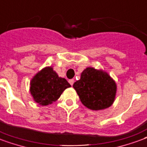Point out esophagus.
I'll list each match as a JSON object with an SVG mask.
<instances>
[{
    "label": "esophagus",
    "mask_w": 147,
    "mask_h": 147,
    "mask_svg": "<svg viewBox=\"0 0 147 147\" xmlns=\"http://www.w3.org/2000/svg\"><path fill=\"white\" fill-rule=\"evenodd\" d=\"M69 83L70 84V85L72 86L74 84V79H70V80H69Z\"/></svg>",
    "instance_id": "esophagus-1"
}]
</instances>
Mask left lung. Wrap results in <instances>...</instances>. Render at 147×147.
<instances>
[{
	"label": "left lung",
	"instance_id": "8db88e82",
	"mask_svg": "<svg viewBox=\"0 0 147 147\" xmlns=\"http://www.w3.org/2000/svg\"><path fill=\"white\" fill-rule=\"evenodd\" d=\"M73 87L83 105L91 110L107 109L115 101V82L107 73L92 67L86 68Z\"/></svg>",
	"mask_w": 147,
	"mask_h": 147
}]
</instances>
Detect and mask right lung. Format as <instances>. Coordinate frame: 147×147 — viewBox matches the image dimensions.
Returning <instances> with one entry per match:
<instances>
[{
  "label": "right lung",
  "mask_w": 147,
  "mask_h": 147,
  "mask_svg": "<svg viewBox=\"0 0 147 147\" xmlns=\"http://www.w3.org/2000/svg\"><path fill=\"white\" fill-rule=\"evenodd\" d=\"M70 84L65 78H59L52 67H46L32 78L30 92L33 98L42 105H48L59 98Z\"/></svg>",
  "instance_id": "right-lung-1"
}]
</instances>
